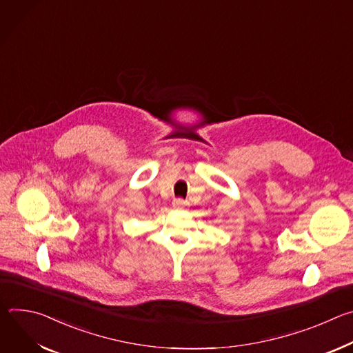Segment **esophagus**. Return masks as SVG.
<instances>
[{
  "mask_svg": "<svg viewBox=\"0 0 353 353\" xmlns=\"http://www.w3.org/2000/svg\"><path fill=\"white\" fill-rule=\"evenodd\" d=\"M187 207V203L184 199H181V198H176V199H173V208H176V210H184Z\"/></svg>",
  "mask_w": 353,
  "mask_h": 353,
  "instance_id": "1",
  "label": "esophagus"
}]
</instances>
